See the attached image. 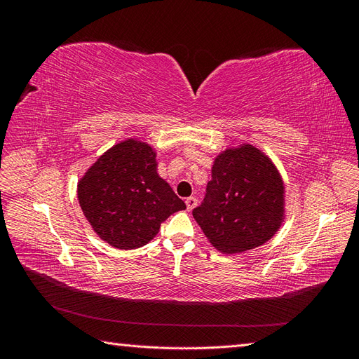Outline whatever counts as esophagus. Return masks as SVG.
<instances>
[{"mask_svg": "<svg viewBox=\"0 0 359 359\" xmlns=\"http://www.w3.org/2000/svg\"><path fill=\"white\" fill-rule=\"evenodd\" d=\"M186 205H187V210H193L194 206L198 205V199L194 198V196H190V198L186 199Z\"/></svg>", "mask_w": 359, "mask_h": 359, "instance_id": "34e87169", "label": "esophagus"}]
</instances>
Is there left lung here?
<instances>
[{"mask_svg":"<svg viewBox=\"0 0 359 359\" xmlns=\"http://www.w3.org/2000/svg\"><path fill=\"white\" fill-rule=\"evenodd\" d=\"M283 212L285 187L273 161L244 145L215 158L193 217L217 250L232 255L265 244L278 231Z\"/></svg>","mask_w":359,"mask_h":359,"instance_id":"1","label":"left lung"}]
</instances>
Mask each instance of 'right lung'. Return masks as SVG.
<instances>
[{"instance_id":"right-lung-1","label":"right lung","mask_w":359,"mask_h":359,"mask_svg":"<svg viewBox=\"0 0 359 359\" xmlns=\"http://www.w3.org/2000/svg\"><path fill=\"white\" fill-rule=\"evenodd\" d=\"M78 198L93 229L123 250L145 245L169 215L186 210L158 177L153 148L135 139L116 144L94 163L78 184Z\"/></svg>"}]
</instances>
